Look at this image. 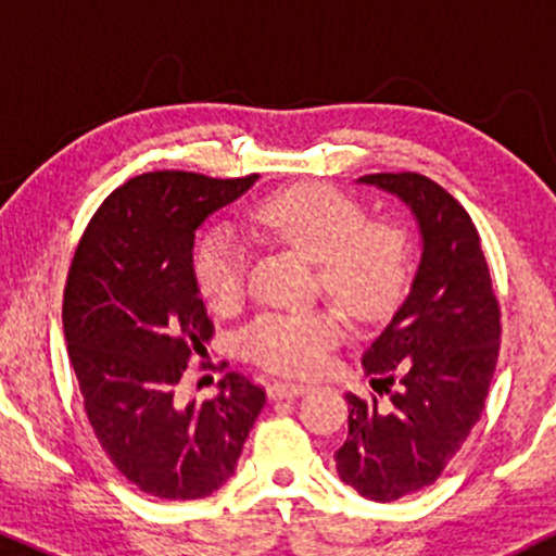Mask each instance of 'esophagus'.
I'll return each instance as SVG.
<instances>
[{
	"label": "esophagus",
	"instance_id": "esophagus-1",
	"mask_svg": "<svg viewBox=\"0 0 556 556\" xmlns=\"http://www.w3.org/2000/svg\"><path fill=\"white\" fill-rule=\"evenodd\" d=\"M305 392H308V387L295 384V381H274V384H269L271 400H292V397H300V394H305Z\"/></svg>",
	"mask_w": 556,
	"mask_h": 556
}]
</instances>
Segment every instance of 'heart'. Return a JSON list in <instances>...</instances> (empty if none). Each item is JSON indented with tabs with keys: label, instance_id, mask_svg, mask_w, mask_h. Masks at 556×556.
<instances>
[{
	"label": "heart",
	"instance_id": "b5f03b06",
	"mask_svg": "<svg viewBox=\"0 0 556 556\" xmlns=\"http://www.w3.org/2000/svg\"><path fill=\"white\" fill-rule=\"evenodd\" d=\"M261 238L303 253L318 285L358 321H379L400 305L410 279V235L394 216H368L358 198L329 185H290L248 214ZM198 295L229 314L245 295V251L232 227L208 229L193 251ZM342 324L331 311L264 314L240 334L248 361L274 374L308 376L327 363Z\"/></svg>",
	"mask_w": 556,
	"mask_h": 556
}]
</instances>
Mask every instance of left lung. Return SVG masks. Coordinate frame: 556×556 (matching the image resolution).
<instances>
[{
  "label": "left lung",
  "mask_w": 556,
  "mask_h": 556,
  "mask_svg": "<svg viewBox=\"0 0 556 556\" xmlns=\"http://www.w3.org/2000/svg\"><path fill=\"white\" fill-rule=\"evenodd\" d=\"M361 182L400 195L416 214L424 256L413 290L363 355L368 397L348 392L337 473L374 502L431 486L483 413L500 361L502 308L481 235L455 195L418 172Z\"/></svg>",
  "instance_id": "left-lung-1"
}]
</instances>
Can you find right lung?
Wrapping results in <instances>:
<instances>
[{
    "label": "right lung",
    "mask_w": 556,
    "mask_h": 556,
    "mask_svg": "<svg viewBox=\"0 0 556 556\" xmlns=\"http://www.w3.org/2000/svg\"><path fill=\"white\" fill-rule=\"evenodd\" d=\"M256 177H130L96 208L70 264L62 324L88 424L114 468L159 500L225 486L266 402L264 387L238 371L212 400L185 405L177 394L214 337L193 282L195 229Z\"/></svg>",
    "instance_id": "1"
}]
</instances>
